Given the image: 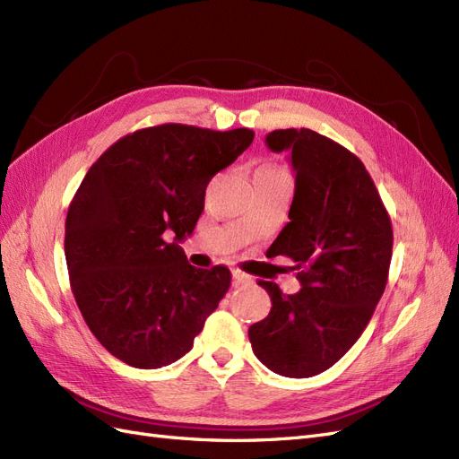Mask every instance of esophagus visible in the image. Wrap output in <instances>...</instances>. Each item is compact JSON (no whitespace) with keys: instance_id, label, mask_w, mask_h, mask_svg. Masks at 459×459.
<instances>
[{"instance_id":"esophagus-1","label":"esophagus","mask_w":459,"mask_h":459,"mask_svg":"<svg viewBox=\"0 0 459 459\" xmlns=\"http://www.w3.org/2000/svg\"><path fill=\"white\" fill-rule=\"evenodd\" d=\"M231 275H233L235 285H248V283H253V277L248 275V273H245V272H241L239 268H233V270H231Z\"/></svg>"}]
</instances>
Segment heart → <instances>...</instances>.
Returning <instances> with one entry per match:
<instances>
[{"label":"heart","mask_w":459,"mask_h":459,"mask_svg":"<svg viewBox=\"0 0 459 459\" xmlns=\"http://www.w3.org/2000/svg\"><path fill=\"white\" fill-rule=\"evenodd\" d=\"M266 170H275V172H283V170H280V169H266Z\"/></svg>","instance_id":"b5f03b06"}]
</instances>
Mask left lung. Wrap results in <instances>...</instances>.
<instances>
[{
	"label": "left lung",
	"instance_id": "left-lung-1",
	"mask_svg": "<svg viewBox=\"0 0 459 459\" xmlns=\"http://www.w3.org/2000/svg\"><path fill=\"white\" fill-rule=\"evenodd\" d=\"M273 152H289L295 197L289 224L268 248L299 270L300 290L283 295L258 281L272 310L248 327L253 352L283 377L304 379L349 352L383 295L393 256V226L364 162L308 128L273 130Z\"/></svg>",
	"mask_w": 459,
	"mask_h": 459
}]
</instances>
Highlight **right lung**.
<instances>
[{"label": "right lung", "instance_id": "add662e5", "mask_svg": "<svg viewBox=\"0 0 459 459\" xmlns=\"http://www.w3.org/2000/svg\"><path fill=\"white\" fill-rule=\"evenodd\" d=\"M253 140L248 128L160 124L124 135L82 179L65 224L66 268L90 331L124 364L176 362L228 293L230 270L191 266L179 243L208 182Z\"/></svg>", "mask_w": 459, "mask_h": 459}]
</instances>
